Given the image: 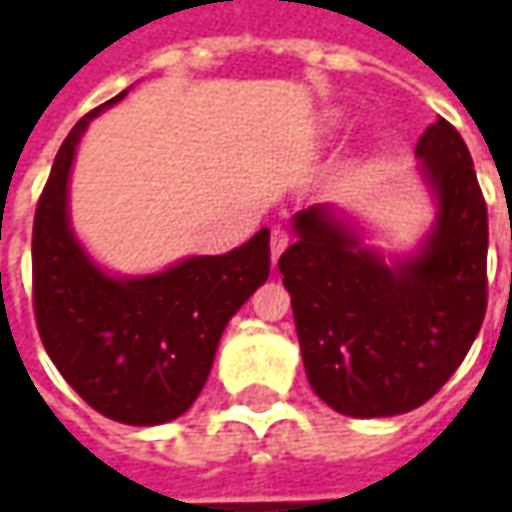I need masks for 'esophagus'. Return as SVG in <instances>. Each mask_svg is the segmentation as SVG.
<instances>
[{
  "instance_id": "obj_1",
  "label": "esophagus",
  "mask_w": 512,
  "mask_h": 512,
  "mask_svg": "<svg viewBox=\"0 0 512 512\" xmlns=\"http://www.w3.org/2000/svg\"><path fill=\"white\" fill-rule=\"evenodd\" d=\"M290 244V233L285 230V227H274L271 230V260L277 263L279 255L285 252V246Z\"/></svg>"
}]
</instances>
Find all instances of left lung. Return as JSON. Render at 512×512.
<instances>
[{
	"mask_svg": "<svg viewBox=\"0 0 512 512\" xmlns=\"http://www.w3.org/2000/svg\"><path fill=\"white\" fill-rule=\"evenodd\" d=\"M439 219L417 255L386 266L326 205L296 213L279 257L304 370L345 417L428 403L469 354L488 307V211L461 134L436 117L417 142Z\"/></svg>",
	"mask_w": 512,
	"mask_h": 512,
	"instance_id": "1",
	"label": "left lung"
}]
</instances>
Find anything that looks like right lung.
<instances>
[{"instance_id": "1", "label": "right lung", "mask_w": 512, "mask_h": 512, "mask_svg": "<svg viewBox=\"0 0 512 512\" xmlns=\"http://www.w3.org/2000/svg\"><path fill=\"white\" fill-rule=\"evenodd\" d=\"M84 115L65 136L32 224V304L62 378L98 414L161 425L197 400L224 326L268 279V230L227 255L189 257L161 274L115 279L84 255L68 224V178Z\"/></svg>"}]
</instances>
